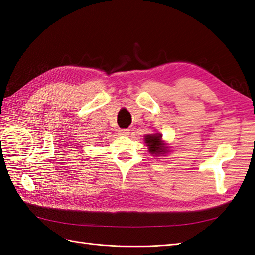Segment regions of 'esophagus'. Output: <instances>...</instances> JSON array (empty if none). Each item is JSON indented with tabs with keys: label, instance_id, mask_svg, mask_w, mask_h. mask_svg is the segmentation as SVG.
<instances>
[{
	"label": "esophagus",
	"instance_id": "obj_1",
	"mask_svg": "<svg viewBox=\"0 0 255 255\" xmlns=\"http://www.w3.org/2000/svg\"><path fill=\"white\" fill-rule=\"evenodd\" d=\"M129 130L128 129H120L119 130V134L120 135H122V136H127V135H129Z\"/></svg>",
	"mask_w": 255,
	"mask_h": 255
}]
</instances>
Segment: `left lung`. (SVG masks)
Here are the masks:
<instances>
[{
    "mask_svg": "<svg viewBox=\"0 0 255 255\" xmlns=\"http://www.w3.org/2000/svg\"><path fill=\"white\" fill-rule=\"evenodd\" d=\"M162 135L160 133H154V134H147L145 135L144 141L145 144L148 147V152L152 155L155 156H159V155H164L167 154L168 151V146L166 145V143L161 140Z\"/></svg>",
    "mask_w": 255,
    "mask_h": 255,
    "instance_id": "left-lung-1",
    "label": "left lung"
}]
</instances>
